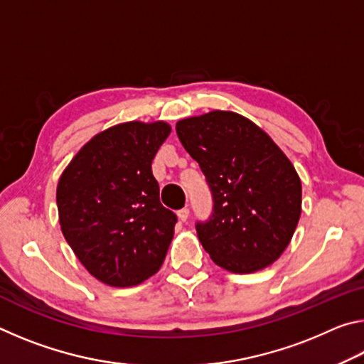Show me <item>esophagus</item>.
Wrapping results in <instances>:
<instances>
[{
  "mask_svg": "<svg viewBox=\"0 0 364 364\" xmlns=\"http://www.w3.org/2000/svg\"><path fill=\"white\" fill-rule=\"evenodd\" d=\"M188 217H189V208L184 207L181 210H178V218H180V221H183V223L188 220Z\"/></svg>",
  "mask_w": 364,
  "mask_h": 364,
  "instance_id": "esophagus-1",
  "label": "esophagus"
}]
</instances>
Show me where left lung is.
<instances>
[{
  "instance_id": "obj_1",
  "label": "left lung",
  "mask_w": 364,
  "mask_h": 364,
  "mask_svg": "<svg viewBox=\"0 0 364 364\" xmlns=\"http://www.w3.org/2000/svg\"><path fill=\"white\" fill-rule=\"evenodd\" d=\"M176 134L205 175L213 199L197 237L231 273H254L278 260L301 212V183L291 160L245 117L212 110L176 123Z\"/></svg>"
}]
</instances>
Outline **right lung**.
I'll use <instances>...</instances> for the list:
<instances>
[{
	"instance_id": "add662e5",
	"label": "right lung",
	"mask_w": 364,
	"mask_h": 364,
	"mask_svg": "<svg viewBox=\"0 0 364 364\" xmlns=\"http://www.w3.org/2000/svg\"><path fill=\"white\" fill-rule=\"evenodd\" d=\"M170 132L165 122L107 128L59 178L60 230L83 267L104 284H141L165 260L176 215L160 204L151 165Z\"/></svg>"
}]
</instances>
